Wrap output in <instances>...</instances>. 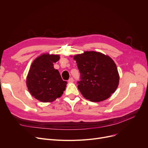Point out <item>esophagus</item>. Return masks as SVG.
Masks as SVG:
<instances>
[{
    "label": "esophagus",
    "instance_id": "obj_1",
    "mask_svg": "<svg viewBox=\"0 0 148 148\" xmlns=\"http://www.w3.org/2000/svg\"><path fill=\"white\" fill-rule=\"evenodd\" d=\"M68 82H69V83H73V82H74V79H73V78H72V77H71V78H70V79L68 80Z\"/></svg>",
    "mask_w": 148,
    "mask_h": 148
}]
</instances>
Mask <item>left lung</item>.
<instances>
[{
	"label": "left lung",
	"instance_id": "left-lung-1",
	"mask_svg": "<svg viewBox=\"0 0 148 148\" xmlns=\"http://www.w3.org/2000/svg\"><path fill=\"white\" fill-rule=\"evenodd\" d=\"M73 59L80 73L81 80L77 87L85 98L100 102L115 92L119 85V75L110 57L99 52L86 51L76 54Z\"/></svg>",
	"mask_w": 148,
	"mask_h": 148
}]
</instances>
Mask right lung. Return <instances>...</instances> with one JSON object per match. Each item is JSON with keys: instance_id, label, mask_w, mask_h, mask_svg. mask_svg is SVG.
Segmentation results:
<instances>
[{"instance_id": "add662e5", "label": "right lung", "mask_w": 148, "mask_h": 148, "mask_svg": "<svg viewBox=\"0 0 148 148\" xmlns=\"http://www.w3.org/2000/svg\"><path fill=\"white\" fill-rule=\"evenodd\" d=\"M59 59V54L45 53L36 58L30 66L26 85L30 94L40 101L53 102L65 90L68 83L53 66Z\"/></svg>"}]
</instances>
